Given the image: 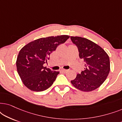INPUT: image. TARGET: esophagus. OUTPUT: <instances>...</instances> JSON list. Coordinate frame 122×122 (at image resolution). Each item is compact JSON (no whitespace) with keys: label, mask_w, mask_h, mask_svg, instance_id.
Here are the masks:
<instances>
[{"label":"esophagus","mask_w":122,"mask_h":122,"mask_svg":"<svg viewBox=\"0 0 122 122\" xmlns=\"http://www.w3.org/2000/svg\"><path fill=\"white\" fill-rule=\"evenodd\" d=\"M61 71H63V73H66V72H67V71H68V70H66V69H61Z\"/></svg>","instance_id":"esophagus-1"}]
</instances>
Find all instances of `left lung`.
<instances>
[{
  "label": "left lung",
  "mask_w": 122,
  "mask_h": 122,
  "mask_svg": "<svg viewBox=\"0 0 122 122\" xmlns=\"http://www.w3.org/2000/svg\"><path fill=\"white\" fill-rule=\"evenodd\" d=\"M71 39L77 46L80 58L86 63L84 71L76 75L71 83L81 91H94L103 84L109 74V56L102 48L86 38L71 36Z\"/></svg>",
  "instance_id": "8db88e82"
}]
</instances>
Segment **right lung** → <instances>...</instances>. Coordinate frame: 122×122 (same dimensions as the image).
Here are the masks:
<instances>
[{"mask_svg":"<svg viewBox=\"0 0 122 122\" xmlns=\"http://www.w3.org/2000/svg\"><path fill=\"white\" fill-rule=\"evenodd\" d=\"M70 37L67 35L41 38L31 41L20 51L16 61L20 78L28 89L41 92L49 88L59 71H51L43 64L49 56Z\"/></svg>","mask_w":122,"mask_h":122,"instance_id":"right-lung-1","label":"right lung"}]
</instances>
